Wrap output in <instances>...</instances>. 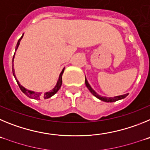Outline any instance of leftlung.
Returning a JSON list of instances; mask_svg holds the SVG:
<instances>
[{"label":"left lung","mask_w":150,"mask_h":150,"mask_svg":"<svg viewBox=\"0 0 150 150\" xmlns=\"http://www.w3.org/2000/svg\"><path fill=\"white\" fill-rule=\"evenodd\" d=\"M85 83H86V86L87 88H88V90L91 91V93L94 96L96 97L97 98L100 99V100H102V101L115 102V101H116V100H121V99L125 98L128 96V94H125V95H120V96H116V97H113V98H106V97H102V96H100V95H98V94H97L96 92H95V91L92 89V88H91V87L90 86V85L88 84L86 78V79H85Z\"/></svg>","instance_id":"8db88e82"}]
</instances>
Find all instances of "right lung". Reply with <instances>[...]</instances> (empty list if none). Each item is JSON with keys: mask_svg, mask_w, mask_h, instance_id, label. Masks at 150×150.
Instances as JSON below:
<instances>
[{"mask_svg": "<svg viewBox=\"0 0 150 150\" xmlns=\"http://www.w3.org/2000/svg\"><path fill=\"white\" fill-rule=\"evenodd\" d=\"M22 37H23V35L21 37V38L19 40H18V43H17V45L16 46V50L18 49V45H19V43H20V40H22ZM13 59H14V56H13ZM64 68L62 70V73L60 74V75H59V80H58V82H57V84L56 86H55V88H53L52 90H51L50 91H48V92H46V93L44 94V95H43V98L44 99H47V98H50V97H52V95H55V93H56L57 91H59V88H61V86H62V74H63L64 73ZM13 76H15V79L16 80L17 83H18V86H19V88H20L21 91L23 92L24 94L25 95H27L28 97H29V98H33V99H36V100H40V98L42 96H41L40 93H38V92H34V91H30V90H28L26 89L25 88H24L22 86H21V84L19 83H18V81L17 80V79L16 78V76H15V74H14V69L13 68Z\"/></svg>", "mask_w": 150, "mask_h": 150, "instance_id": "1", "label": "right lung"}]
</instances>
